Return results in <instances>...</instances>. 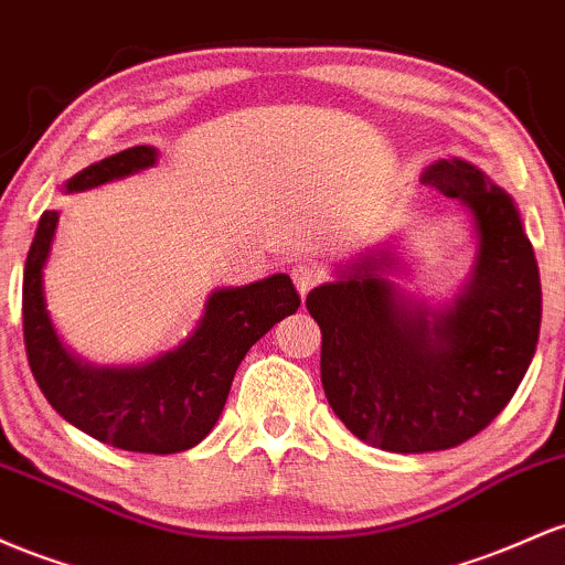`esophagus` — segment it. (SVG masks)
<instances>
[{
    "label": "esophagus",
    "instance_id": "1",
    "mask_svg": "<svg viewBox=\"0 0 565 565\" xmlns=\"http://www.w3.org/2000/svg\"><path fill=\"white\" fill-rule=\"evenodd\" d=\"M290 277H294L296 290H299L301 299H303V296H307L309 290H312L315 285L320 282V269H317V266H312V264H296L294 269H290Z\"/></svg>",
    "mask_w": 565,
    "mask_h": 565
}]
</instances>
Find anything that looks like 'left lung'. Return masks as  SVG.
I'll use <instances>...</instances> for the list:
<instances>
[{"label":"left lung","mask_w":565,"mask_h":565,"mask_svg":"<svg viewBox=\"0 0 565 565\" xmlns=\"http://www.w3.org/2000/svg\"><path fill=\"white\" fill-rule=\"evenodd\" d=\"M422 183L472 215L478 253L454 303L429 309L403 296L386 248L307 296L333 414L392 454L446 451L486 429L523 382L542 322L536 256L510 194L459 157L429 164Z\"/></svg>","instance_id":"8db88e82"}]
</instances>
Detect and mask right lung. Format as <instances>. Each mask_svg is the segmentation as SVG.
I'll list each match as a JSON object with an SVG mask.
<instances>
[{
    "label": "right lung",
    "instance_id": "1",
    "mask_svg": "<svg viewBox=\"0 0 565 565\" xmlns=\"http://www.w3.org/2000/svg\"><path fill=\"white\" fill-rule=\"evenodd\" d=\"M157 162V149L132 146L79 170L66 192H85ZM58 211H44L23 269V341L31 373L68 424L106 446L136 454H179L198 446L218 422L237 365L282 317L299 309L288 275L243 288L213 290L194 333L143 365L98 367L63 347L44 303L42 269Z\"/></svg>",
    "mask_w": 565,
    "mask_h": 565
}]
</instances>
